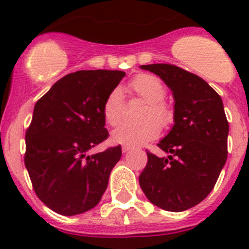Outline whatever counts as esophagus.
Returning a JSON list of instances; mask_svg holds the SVG:
<instances>
[{
  "label": "esophagus",
  "instance_id": "34e87169",
  "mask_svg": "<svg viewBox=\"0 0 249 249\" xmlns=\"http://www.w3.org/2000/svg\"><path fill=\"white\" fill-rule=\"evenodd\" d=\"M129 150H131V147H129V145H123V147H122V152L123 153H127Z\"/></svg>",
  "mask_w": 249,
  "mask_h": 249
}]
</instances>
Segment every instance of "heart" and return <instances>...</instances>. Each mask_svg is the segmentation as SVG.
<instances>
[{"mask_svg": "<svg viewBox=\"0 0 249 249\" xmlns=\"http://www.w3.org/2000/svg\"><path fill=\"white\" fill-rule=\"evenodd\" d=\"M127 88L136 96L147 102L142 113L143 120L135 124L125 123L113 131V142L126 145H140L157 139L160 134V125L167 126L173 122V110L164 97L166 89L158 77L142 73L132 78ZM125 101L119 88L110 90L104 102L102 112L106 123L117 126L124 117Z\"/></svg>", "mask_w": 249, "mask_h": 249, "instance_id": "1", "label": "heart"}]
</instances>
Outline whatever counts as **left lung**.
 Returning a JSON list of instances; mask_svg holds the SVG:
<instances>
[{
  "instance_id": "8db88e82",
  "label": "left lung",
  "mask_w": 249,
  "mask_h": 249,
  "mask_svg": "<svg viewBox=\"0 0 249 249\" xmlns=\"http://www.w3.org/2000/svg\"><path fill=\"white\" fill-rule=\"evenodd\" d=\"M171 89L175 99L172 129L158 147L159 158L147 152L140 185L153 205L182 212L212 192L228 158L229 123L219 95L202 78L169 64L142 65Z\"/></svg>"
}]
</instances>
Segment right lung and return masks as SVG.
Listing matches in <instances>:
<instances>
[{"label":"right lung","mask_w":249,"mask_h":249,"mask_svg":"<svg viewBox=\"0 0 249 249\" xmlns=\"http://www.w3.org/2000/svg\"><path fill=\"white\" fill-rule=\"evenodd\" d=\"M123 71H77L57 80L35 105L26 130L25 166L35 193L62 215L94 208L122 157V147L88 155L108 137L104 102Z\"/></svg>","instance_id":"add662e5"}]
</instances>
